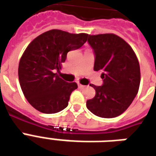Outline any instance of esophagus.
Here are the masks:
<instances>
[{
	"mask_svg": "<svg viewBox=\"0 0 156 156\" xmlns=\"http://www.w3.org/2000/svg\"><path fill=\"white\" fill-rule=\"evenodd\" d=\"M78 87H79V88H84V86H83V85H82L81 83H78Z\"/></svg>",
	"mask_w": 156,
	"mask_h": 156,
	"instance_id": "esophagus-1",
	"label": "esophagus"
}]
</instances>
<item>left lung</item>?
<instances>
[{
  "mask_svg": "<svg viewBox=\"0 0 156 156\" xmlns=\"http://www.w3.org/2000/svg\"><path fill=\"white\" fill-rule=\"evenodd\" d=\"M88 42L94 53V70L102 72L103 84H90L96 94L86 106L98 117H117L129 108L139 90L137 57L130 46L115 34L88 35Z\"/></svg>",
  "mask_w": 156,
  "mask_h": 156,
  "instance_id": "1",
  "label": "left lung"
}]
</instances>
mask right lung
Instances as JSON below:
<instances>
[{
  "instance_id": "right-lung-1",
  "label": "right lung",
  "mask_w": 156,
  "mask_h": 156,
  "mask_svg": "<svg viewBox=\"0 0 156 156\" xmlns=\"http://www.w3.org/2000/svg\"><path fill=\"white\" fill-rule=\"evenodd\" d=\"M88 34H73L61 30L42 33L28 45L18 67L21 88L29 104L44 114H55L68 105L76 83L64 81L60 73L69 51L81 48Z\"/></svg>"
}]
</instances>
